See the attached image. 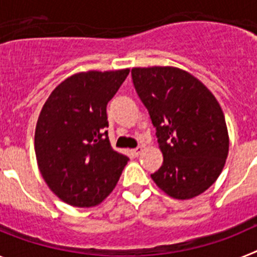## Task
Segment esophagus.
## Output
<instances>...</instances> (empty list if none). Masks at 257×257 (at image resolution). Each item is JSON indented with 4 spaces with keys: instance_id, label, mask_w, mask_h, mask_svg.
I'll return each mask as SVG.
<instances>
[{
    "instance_id": "esophagus-1",
    "label": "esophagus",
    "mask_w": 257,
    "mask_h": 257,
    "mask_svg": "<svg viewBox=\"0 0 257 257\" xmlns=\"http://www.w3.org/2000/svg\"><path fill=\"white\" fill-rule=\"evenodd\" d=\"M143 151H144V149H143V147H136V148L133 151V153L135 154V156H139V154H142Z\"/></svg>"
}]
</instances>
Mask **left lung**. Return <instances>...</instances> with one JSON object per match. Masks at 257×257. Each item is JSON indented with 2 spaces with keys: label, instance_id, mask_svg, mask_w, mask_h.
<instances>
[{
  "label": "left lung",
  "instance_id": "8db88e82",
  "mask_svg": "<svg viewBox=\"0 0 257 257\" xmlns=\"http://www.w3.org/2000/svg\"><path fill=\"white\" fill-rule=\"evenodd\" d=\"M131 76L163 154L152 179L172 198L199 196L216 181L228 157L219 103L201 81L178 68H134Z\"/></svg>",
  "mask_w": 257,
  "mask_h": 257
}]
</instances>
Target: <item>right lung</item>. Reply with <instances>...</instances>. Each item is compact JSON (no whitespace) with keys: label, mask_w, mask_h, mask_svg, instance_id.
Masks as SVG:
<instances>
[{"label":"right lung","mask_w":257,"mask_h":257,"mask_svg":"<svg viewBox=\"0 0 257 257\" xmlns=\"http://www.w3.org/2000/svg\"><path fill=\"white\" fill-rule=\"evenodd\" d=\"M130 70L69 77L51 92L38 117L35 151L50 189L76 207L99 205L114 189L128 157L108 138L106 105Z\"/></svg>","instance_id":"1"}]
</instances>
